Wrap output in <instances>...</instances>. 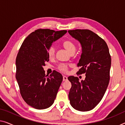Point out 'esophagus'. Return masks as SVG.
<instances>
[{"instance_id": "1", "label": "esophagus", "mask_w": 125, "mask_h": 125, "mask_svg": "<svg viewBox=\"0 0 125 125\" xmlns=\"http://www.w3.org/2000/svg\"><path fill=\"white\" fill-rule=\"evenodd\" d=\"M67 77L66 76H63V81H67Z\"/></svg>"}]
</instances>
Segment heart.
Instances as JSON below:
<instances>
[{
    "label": "heart",
    "mask_w": 125,
    "mask_h": 125,
    "mask_svg": "<svg viewBox=\"0 0 125 125\" xmlns=\"http://www.w3.org/2000/svg\"><path fill=\"white\" fill-rule=\"evenodd\" d=\"M62 46L70 54L73 55L76 51V45L73 41L70 39H66L62 42ZM47 53L49 59H53L55 57L56 49L53 45H51L48 47ZM69 65L67 64H60L58 67V69L62 72H67L68 71Z\"/></svg>",
    "instance_id": "heart-1"
}]
</instances>
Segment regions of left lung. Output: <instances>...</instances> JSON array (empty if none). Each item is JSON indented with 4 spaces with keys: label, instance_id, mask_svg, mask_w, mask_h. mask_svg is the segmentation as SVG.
I'll return each instance as SVG.
<instances>
[{
    "label": "left lung",
    "instance_id": "1",
    "mask_svg": "<svg viewBox=\"0 0 125 125\" xmlns=\"http://www.w3.org/2000/svg\"><path fill=\"white\" fill-rule=\"evenodd\" d=\"M80 42L81 58L77 64L80 67L78 74L85 73L84 80L68 77L71 83L68 97L72 107L80 111H89L101 101L110 79L111 58L107 44L103 39L89 30L76 29L68 31Z\"/></svg>",
    "mask_w": 125,
    "mask_h": 125
}]
</instances>
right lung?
<instances>
[{"label":"right lung","mask_w":125,"mask_h":125,"mask_svg":"<svg viewBox=\"0 0 125 125\" xmlns=\"http://www.w3.org/2000/svg\"><path fill=\"white\" fill-rule=\"evenodd\" d=\"M66 32L38 29L28 35L18 51L16 78L20 93L26 103L35 109L48 108L56 98L62 75L55 71L45 75L43 66L49 61L48 47Z\"/></svg>","instance_id":"1"}]
</instances>
